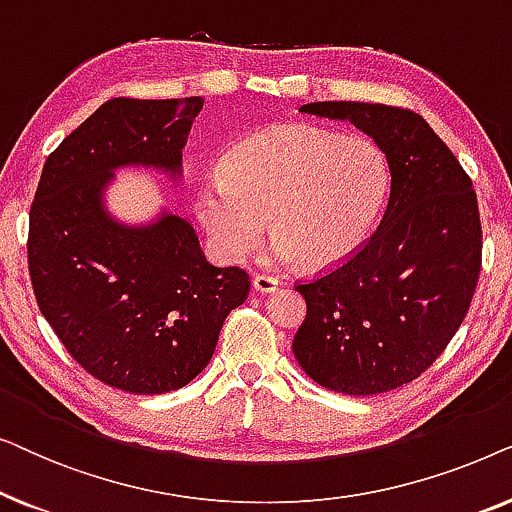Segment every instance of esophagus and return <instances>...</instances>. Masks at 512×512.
<instances>
[{"label":"esophagus","instance_id":"1","mask_svg":"<svg viewBox=\"0 0 512 512\" xmlns=\"http://www.w3.org/2000/svg\"><path fill=\"white\" fill-rule=\"evenodd\" d=\"M251 286H254V291H258V293H272V291H277L279 282L275 277H268V275H254V279H251Z\"/></svg>","mask_w":512,"mask_h":512}]
</instances>
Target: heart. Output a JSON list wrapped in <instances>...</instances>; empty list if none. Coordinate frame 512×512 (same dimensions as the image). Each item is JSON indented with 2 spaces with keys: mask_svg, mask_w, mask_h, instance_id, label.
Listing matches in <instances>:
<instances>
[{
  "mask_svg": "<svg viewBox=\"0 0 512 512\" xmlns=\"http://www.w3.org/2000/svg\"><path fill=\"white\" fill-rule=\"evenodd\" d=\"M389 184L387 156L370 137L279 125L242 139L200 179L195 214L221 261L244 258L268 219L265 263L326 270L363 247Z\"/></svg>",
  "mask_w": 512,
  "mask_h": 512,
  "instance_id": "b5f03b06",
  "label": "heart"
}]
</instances>
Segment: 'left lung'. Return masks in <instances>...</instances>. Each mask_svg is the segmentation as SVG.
I'll return each instance as SVG.
<instances>
[{"label":"left lung","mask_w":512,"mask_h":512,"mask_svg":"<svg viewBox=\"0 0 512 512\" xmlns=\"http://www.w3.org/2000/svg\"><path fill=\"white\" fill-rule=\"evenodd\" d=\"M303 114L349 121L387 156L380 228L340 268L298 284L307 317L300 368L349 396L398 389L443 354L471 305L482 228L473 184L422 116L370 102H310Z\"/></svg>","instance_id":"left-lung-1"}]
</instances>
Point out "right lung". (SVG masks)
<instances>
[{
  "mask_svg": "<svg viewBox=\"0 0 512 512\" xmlns=\"http://www.w3.org/2000/svg\"><path fill=\"white\" fill-rule=\"evenodd\" d=\"M202 97H114L46 158L30 209L32 289L67 352L130 394H167L198 377L249 275L216 268L191 223L160 209L125 223L107 207L121 167L181 179V149Z\"/></svg>",
  "mask_w": 512,
  "mask_h": 512,
  "instance_id": "1",
  "label": "right lung"
}]
</instances>
